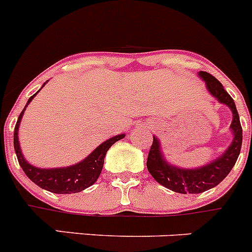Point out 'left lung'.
Returning <instances> with one entry per match:
<instances>
[{"label": "left lung", "instance_id": "obj_1", "mask_svg": "<svg viewBox=\"0 0 252 252\" xmlns=\"http://www.w3.org/2000/svg\"><path fill=\"white\" fill-rule=\"evenodd\" d=\"M199 77L205 82L209 93L231 109L232 122L230 129L234 134V139L224 154L211 163L200 168L183 169L171 165L165 160L161 153L160 142L157 137H153V144L147 160L148 170L159 184L180 194H199L220 184L234 168L243 144V128L234 99L210 73L199 72Z\"/></svg>", "mask_w": 252, "mask_h": 252}]
</instances>
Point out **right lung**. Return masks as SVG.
I'll list each match as a JSON object with an SVG mask.
<instances>
[{"label":"right lung","mask_w":252,"mask_h":252,"mask_svg":"<svg viewBox=\"0 0 252 252\" xmlns=\"http://www.w3.org/2000/svg\"><path fill=\"white\" fill-rule=\"evenodd\" d=\"M46 84V83H44ZM43 84V86H44ZM42 86V87H43ZM41 91V89H39ZM38 91V92H39ZM37 92V93H38ZM37 93H34L32 97L28 99L27 104L25 105L23 110L21 112L20 117L17 119V123L15 126V134H13V144H15V152L17 155L18 163L21 168L23 169L26 175L30 178L34 184L39 188L48 191L55 192V194H72V192H79L82 190L87 189L94 183L97 182L102 173L103 164H104L105 154L108 149L114 144L115 142L123 139L126 135L119 134L110 139L105 140L102 144L98 145L91 154L87 157L84 160L74 164V165L65 166V168H52L43 169L37 168L34 165H31L23 157L20 148V140H18V128H20L22 115L25 113L26 108L30 104V102L34 98Z\"/></svg>","instance_id":"right-lung-1"}]
</instances>
